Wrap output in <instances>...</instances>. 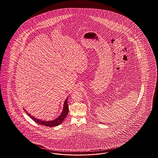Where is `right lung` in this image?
<instances>
[{
    "instance_id": "add662e5",
    "label": "right lung",
    "mask_w": 158,
    "mask_h": 158,
    "mask_svg": "<svg viewBox=\"0 0 158 158\" xmlns=\"http://www.w3.org/2000/svg\"><path fill=\"white\" fill-rule=\"evenodd\" d=\"M69 112V107L68 105V98L65 100V102L64 103V106H63V112L56 119L52 121H44V120H40L38 119L35 118L33 116H31L29 114L26 112L27 114L30 116V118L32 119V120H34L36 123H37L39 125H44L45 126H48V127H54V126H58L59 125L65 118L67 116Z\"/></svg>"
}]
</instances>
